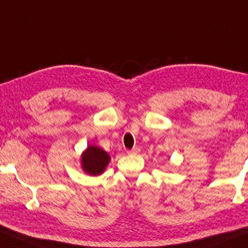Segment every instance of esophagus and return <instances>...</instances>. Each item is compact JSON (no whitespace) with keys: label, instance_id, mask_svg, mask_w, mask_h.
Segmentation results:
<instances>
[{"label":"esophagus","instance_id":"1","mask_svg":"<svg viewBox=\"0 0 248 248\" xmlns=\"http://www.w3.org/2000/svg\"><path fill=\"white\" fill-rule=\"evenodd\" d=\"M139 153H140V148L139 147H134V148H132L131 151H128L129 155H137Z\"/></svg>","mask_w":248,"mask_h":248}]
</instances>
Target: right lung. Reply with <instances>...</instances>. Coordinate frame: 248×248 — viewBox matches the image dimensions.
Returning <instances> with one entry per match:
<instances>
[{"label":"right lung","instance_id":"obj_1","mask_svg":"<svg viewBox=\"0 0 248 248\" xmlns=\"http://www.w3.org/2000/svg\"><path fill=\"white\" fill-rule=\"evenodd\" d=\"M81 167L87 175L98 176L105 172L111 156L108 152L95 145H89L81 155Z\"/></svg>","mask_w":248,"mask_h":248}]
</instances>
